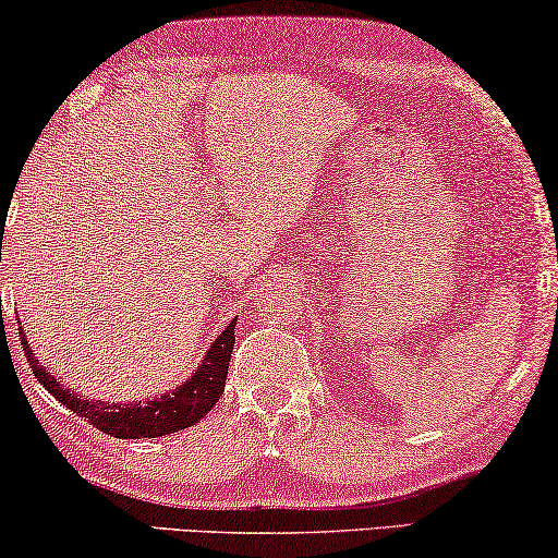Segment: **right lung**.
I'll list each match as a JSON object with an SVG mask.
<instances>
[{
	"instance_id": "right-lung-1",
	"label": "right lung",
	"mask_w": 558,
	"mask_h": 558,
	"mask_svg": "<svg viewBox=\"0 0 558 558\" xmlns=\"http://www.w3.org/2000/svg\"><path fill=\"white\" fill-rule=\"evenodd\" d=\"M20 338L35 378L40 380L43 388H48V393L56 396L65 409H71L73 414L86 418V422L94 424L96 429L111 434V437L117 439H155L165 437V434L187 429V426L201 422V418L216 407L220 393H223L228 361H231L233 353L235 319H231V325L210 342L208 353L203 355V361L197 365L193 376L185 378L180 386H174L172 391H167L162 396H151L149 401L129 403H106L88 399V396L73 393L71 388L60 384L58 376H50V373L45 371V365L35 361L33 348L27 345L25 330H20Z\"/></svg>"
}]
</instances>
